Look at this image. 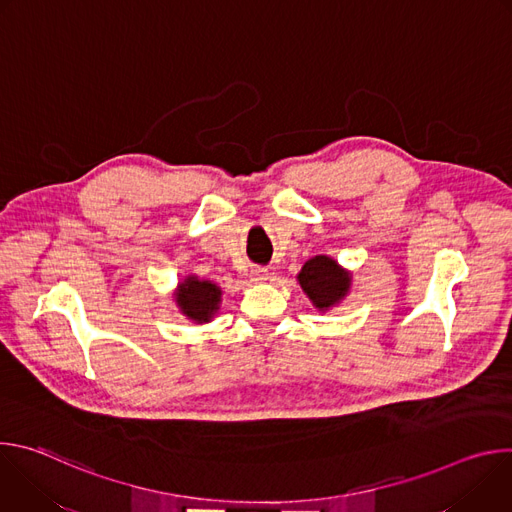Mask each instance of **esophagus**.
<instances>
[{"mask_svg": "<svg viewBox=\"0 0 512 512\" xmlns=\"http://www.w3.org/2000/svg\"><path fill=\"white\" fill-rule=\"evenodd\" d=\"M253 277H255L257 281L267 279V269H265V267H255V269H253Z\"/></svg>", "mask_w": 512, "mask_h": 512, "instance_id": "1", "label": "esophagus"}]
</instances>
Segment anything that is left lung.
Wrapping results in <instances>:
<instances>
[{
	"instance_id": "1",
	"label": "left lung",
	"mask_w": 512,
	"mask_h": 512,
	"mask_svg": "<svg viewBox=\"0 0 512 512\" xmlns=\"http://www.w3.org/2000/svg\"><path fill=\"white\" fill-rule=\"evenodd\" d=\"M298 279L312 304L320 310L340 302L346 296L350 283V275L344 273L334 259L324 255L306 261Z\"/></svg>"
}]
</instances>
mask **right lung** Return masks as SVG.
Wrapping results in <instances>:
<instances>
[{
    "mask_svg": "<svg viewBox=\"0 0 512 512\" xmlns=\"http://www.w3.org/2000/svg\"><path fill=\"white\" fill-rule=\"evenodd\" d=\"M176 298H178L180 310L188 318L196 322H208L212 314L218 310V302H221V287H216L210 281L188 277L180 285Z\"/></svg>",
    "mask_w": 512,
    "mask_h": 512,
    "instance_id": "add662e5",
    "label": "right lung"
}]
</instances>
